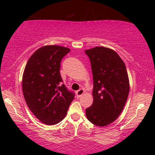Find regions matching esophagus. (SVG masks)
<instances>
[{"mask_svg": "<svg viewBox=\"0 0 155 155\" xmlns=\"http://www.w3.org/2000/svg\"><path fill=\"white\" fill-rule=\"evenodd\" d=\"M84 92H85V90H84L83 88H80L79 90H78L77 91H76V95H77V97H81L82 94H84Z\"/></svg>", "mask_w": 155, "mask_h": 155, "instance_id": "esophagus-1", "label": "esophagus"}]
</instances>
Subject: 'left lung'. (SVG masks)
<instances>
[{
	"mask_svg": "<svg viewBox=\"0 0 155 155\" xmlns=\"http://www.w3.org/2000/svg\"><path fill=\"white\" fill-rule=\"evenodd\" d=\"M93 74V104L85 110L94 125L107 126L116 120L126 104L130 85L122 59L114 50L94 47L85 51Z\"/></svg>",
	"mask_w": 155,
	"mask_h": 155,
	"instance_id": "1",
	"label": "left lung"
}]
</instances>
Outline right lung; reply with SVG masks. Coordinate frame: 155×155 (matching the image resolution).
<instances>
[{"label":"right lung","mask_w":155,"mask_h":155,"mask_svg":"<svg viewBox=\"0 0 155 155\" xmlns=\"http://www.w3.org/2000/svg\"><path fill=\"white\" fill-rule=\"evenodd\" d=\"M70 51L63 46H45L28 61L22 77V91L30 110L44 124L53 125L68 113L75 94L63 84L62 58Z\"/></svg>","instance_id":"right-lung-1"}]
</instances>
